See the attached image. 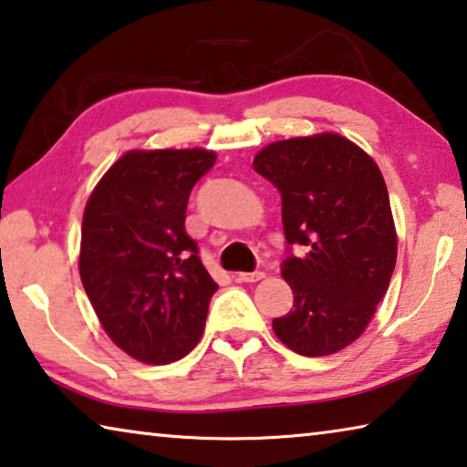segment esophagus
Returning <instances> with one entry per match:
<instances>
[{
  "instance_id": "34e87169",
  "label": "esophagus",
  "mask_w": 467,
  "mask_h": 467,
  "mask_svg": "<svg viewBox=\"0 0 467 467\" xmlns=\"http://www.w3.org/2000/svg\"><path fill=\"white\" fill-rule=\"evenodd\" d=\"M265 274L264 272H241L239 274V280L241 282H259L264 280Z\"/></svg>"
}]
</instances>
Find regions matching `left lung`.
<instances>
[{
  "label": "left lung",
  "mask_w": 467,
  "mask_h": 467,
  "mask_svg": "<svg viewBox=\"0 0 467 467\" xmlns=\"http://www.w3.org/2000/svg\"><path fill=\"white\" fill-rule=\"evenodd\" d=\"M253 169L282 195L288 249L282 278L295 295L274 319L282 344L303 357H327L360 337L389 288L398 234L377 162L337 133L274 141Z\"/></svg>",
  "instance_id": "8db88e82"
}]
</instances>
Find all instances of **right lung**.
<instances>
[{
    "instance_id": "add662e5",
    "label": "right lung",
    "mask_w": 467,
    "mask_h": 467,
    "mask_svg": "<svg viewBox=\"0 0 467 467\" xmlns=\"http://www.w3.org/2000/svg\"><path fill=\"white\" fill-rule=\"evenodd\" d=\"M210 150H131L88 197L80 278L107 336L146 365H169L200 342L218 284L185 233Z\"/></svg>"
}]
</instances>
